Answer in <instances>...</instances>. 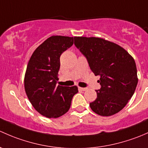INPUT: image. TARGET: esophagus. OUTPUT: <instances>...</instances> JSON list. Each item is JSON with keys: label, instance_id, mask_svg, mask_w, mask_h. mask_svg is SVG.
I'll list each match as a JSON object with an SVG mask.
<instances>
[{"label": "esophagus", "instance_id": "1", "mask_svg": "<svg viewBox=\"0 0 148 148\" xmlns=\"http://www.w3.org/2000/svg\"><path fill=\"white\" fill-rule=\"evenodd\" d=\"M78 89L80 90H82V91H85L88 90V88H81V87H78Z\"/></svg>", "mask_w": 148, "mask_h": 148}]
</instances>
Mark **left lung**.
<instances>
[{
  "label": "left lung",
  "mask_w": 148,
  "mask_h": 148,
  "mask_svg": "<svg viewBox=\"0 0 148 148\" xmlns=\"http://www.w3.org/2000/svg\"><path fill=\"white\" fill-rule=\"evenodd\" d=\"M74 44L86 58L91 71L100 75L97 98L90 103L101 116L121 110L133 95L138 85L133 58L120 45L100 38L74 37Z\"/></svg>",
  "instance_id": "obj_1"
}]
</instances>
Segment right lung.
<instances>
[{
    "label": "right lung",
    "instance_id": "add662e5",
    "mask_svg": "<svg viewBox=\"0 0 148 148\" xmlns=\"http://www.w3.org/2000/svg\"><path fill=\"white\" fill-rule=\"evenodd\" d=\"M73 44V38L51 36L30 57L24 79L25 90L35 109L43 116L57 118L70 109L77 86L57 85L62 53Z\"/></svg>",
    "mask_w": 148,
    "mask_h": 148
}]
</instances>
